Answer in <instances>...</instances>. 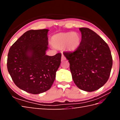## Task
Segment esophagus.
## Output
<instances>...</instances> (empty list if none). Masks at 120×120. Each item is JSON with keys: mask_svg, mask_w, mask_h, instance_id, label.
<instances>
[{"mask_svg": "<svg viewBox=\"0 0 120 120\" xmlns=\"http://www.w3.org/2000/svg\"><path fill=\"white\" fill-rule=\"evenodd\" d=\"M66 60V58L65 56L63 55H62V56H61V61H63V60Z\"/></svg>", "mask_w": 120, "mask_h": 120, "instance_id": "esophagus-1", "label": "esophagus"}]
</instances>
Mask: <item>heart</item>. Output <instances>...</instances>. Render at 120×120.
Wrapping results in <instances>:
<instances>
[{"label": "heart", "instance_id": "b5f03b06", "mask_svg": "<svg viewBox=\"0 0 120 120\" xmlns=\"http://www.w3.org/2000/svg\"><path fill=\"white\" fill-rule=\"evenodd\" d=\"M50 43L57 49H60L65 47L69 52H74L79 47L81 36L77 32L59 33L51 38Z\"/></svg>", "mask_w": 120, "mask_h": 120}]
</instances>
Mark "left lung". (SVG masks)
<instances>
[{
  "instance_id": "8db88e82",
  "label": "left lung",
  "mask_w": 120,
  "mask_h": 120,
  "mask_svg": "<svg viewBox=\"0 0 120 120\" xmlns=\"http://www.w3.org/2000/svg\"><path fill=\"white\" fill-rule=\"evenodd\" d=\"M81 43L74 52H64L72 78L78 88L93 92L103 86L110 74L112 58L107 44L87 28H80Z\"/></svg>"
}]
</instances>
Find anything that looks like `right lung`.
I'll use <instances>...</instances> for the list:
<instances>
[{
  "label": "right lung",
  "instance_id": "1",
  "mask_svg": "<svg viewBox=\"0 0 120 120\" xmlns=\"http://www.w3.org/2000/svg\"><path fill=\"white\" fill-rule=\"evenodd\" d=\"M48 29L27 31L10 47L7 68L19 89L34 94L49 90L60 65L61 54L46 55Z\"/></svg>",
  "mask_w": 120,
  "mask_h": 120
}]
</instances>
